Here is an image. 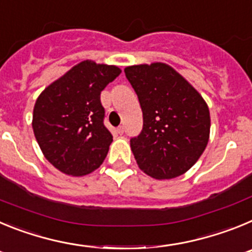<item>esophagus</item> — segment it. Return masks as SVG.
I'll list each match as a JSON object with an SVG mask.
<instances>
[{
    "label": "esophagus",
    "instance_id": "34e87169",
    "mask_svg": "<svg viewBox=\"0 0 252 252\" xmlns=\"http://www.w3.org/2000/svg\"><path fill=\"white\" fill-rule=\"evenodd\" d=\"M117 132H119L120 135H122V133L125 132V128H124V126H119V127H117Z\"/></svg>",
    "mask_w": 252,
    "mask_h": 252
}]
</instances>
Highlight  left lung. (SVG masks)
<instances>
[{"mask_svg": "<svg viewBox=\"0 0 252 252\" xmlns=\"http://www.w3.org/2000/svg\"><path fill=\"white\" fill-rule=\"evenodd\" d=\"M127 81L142 111V130L131 137L137 165L157 179L184 174L203 154L209 137V110L202 95L164 63L127 66Z\"/></svg>", "mask_w": 252, "mask_h": 252, "instance_id": "left-lung-1", "label": "left lung"}]
</instances>
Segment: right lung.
<instances>
[{
  "instance_id": "obj_1",
  "label": "right lung",
  "mask_w": 252,
  "mask_h": 252,
  "mask_svg": "<svg viewBox=\"0 0 252 252\" xmlns=\"http://www.w3.org/2000/svg\"><path fill=\"white\" fill-rule=\"evenodd\" d=\"M120 73L119 66L84 60L36 99L35 137L44 157L60 171L81 177L103 162L112 133L103 124L101 92Z\"/></svg>"
}]
</instances>
